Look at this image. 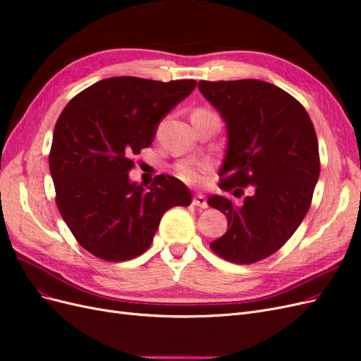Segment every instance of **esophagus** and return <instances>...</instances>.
Instances as JSON below:
<instances>
[{"mask_svg":"<svg viewBox=\"0 0 361 361\" xmlns=\"http://www.w3.org/2000/svg\"><path fill=\"white\" fill-rule=\"evenodd\" d=\"M192 204L197 206V207H202V209H206V207H207V202H206V199H204V195H202V194L194 195Z\"/></svg>","mask_w":361,"mask_h":361,"instance_id":"obj_1","label":"esophagus"}]
</instances>
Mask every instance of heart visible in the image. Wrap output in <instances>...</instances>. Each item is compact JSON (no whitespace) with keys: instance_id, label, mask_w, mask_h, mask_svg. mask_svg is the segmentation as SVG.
I'll return each mask as SVG.
<instances>
[{"instance_id":"obj_1","label":"heart","mask_w":361,"mask_h":361,"mask_svg":"<svg viewBox=\"0 0 361 361\" xmlns=\"http://www.w3.org/2000/svg\"><path fill=\"white\" fill-rule=\"evenodd\" d=\"M194 113H209L204 108H197ZM192 113V114H194ZM209 162H183L178 166V176L188 183H200L207 173H209Z\"/></svg>"}]
</instances>
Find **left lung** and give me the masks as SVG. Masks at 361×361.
Masks as SVG:
<instances>
[{
  "mask_svg": "<svg viewBox=\"0 0 361 361\" xmlns=\"http://www.w3.org/2000/svg\"><path fill=\"white\" fill-rule=\"evenodd\" d=\"M220 111L228 145L220 188H253L236 206L223 195L207 204L227 216V232L211 243L233 264H255L285 245L307 214L319 178V147L305 108L280 87L259 80L199 81Z\"/></svg>",
  "mask_w": 361,
  "mask_h": 361,
  "instance_id": "1",
  "label": "left lung"
}]
</instances>
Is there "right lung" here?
I'll use <instances>...</instances> for the list:
<instances>
[{"mask_svg":"<svg viewBox=\"0 0 361 361\" xmlns=\"http://www.w3.org/2000/svg\"><path fill=\"white\" fill-rule=\"evenodd\" d=\"M197 81L114 76L76 94L61 111L49 152L56 202L89 253L108 262L134 259L150 247L162 215L188 206L191 192L169 174L147 190L129 180L133 157L149 147L158 125Z\"/></svg>","mask_w":361,"mask_h":361,"instance_id":"right-lung-1","label":"right lung"}]
</instances>
